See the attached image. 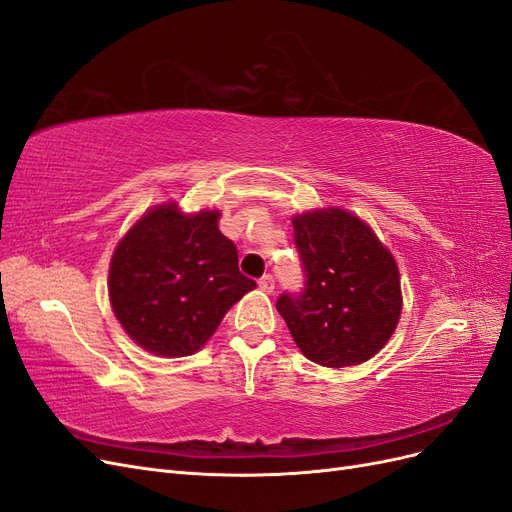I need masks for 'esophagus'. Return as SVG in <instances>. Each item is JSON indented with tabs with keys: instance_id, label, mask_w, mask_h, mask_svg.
I'll use <instances>...</instances> for the list:
<instances>
[{
	"instance_id": "1",
	"label": "esophagus",
	"mask_w": 512,
	"mask_h": 512,
	"mask_svg": "<svg viewBox=\"0 0 512 512\" xmlns=\"http://www.w3.org/2000/svg\"><path fill=\"white\" fill-rule=\"evenodd\" d=\"M259 289L263 291V293H272L274 291V278L268 274V276H263L261 280H259Z\"/></svg>"
}]
</instances>
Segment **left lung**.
Segmentation results:
<instances>
[{
    "label": "left lung",
    "instance_id": "1",
    "mask_svg": "<svg viewBox=\"0 0 512 512\" xmlns=\"http://www.w3.org/2000/svg\"><path fill=\"white\" fill-rule=\"evenodd\" d=\"M291 223L308 280L298 298L280 295L276 310L306 359L323 368L364 364L400 323L395 257L364 219L340 206L298 212Z\"/></svg>",
    "mask_w": 512,
    "mask_h": 512
}]
</instances>
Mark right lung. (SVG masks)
Returning a JSON list of instances; mask_svg holds the SVG:
<instances>
[{
    "instance_id": "right-lung-1",
    "label": "right lung",
    "mask_w": 512,
    "mask_h": 512,
    "mask_svg": "<svg viewBox=\"0 0 512 512\" xmlns=\"http://www.w3.org/2000/svg\"><path fill=\"white\" fill-rule=\"evenodd\" d=\"M221 210L148 208L117 242L108 298L123 332L157 357H187L217 332L227 310L253 291L238 251L219 229Z\"/></svg>"
}]
</instances>
